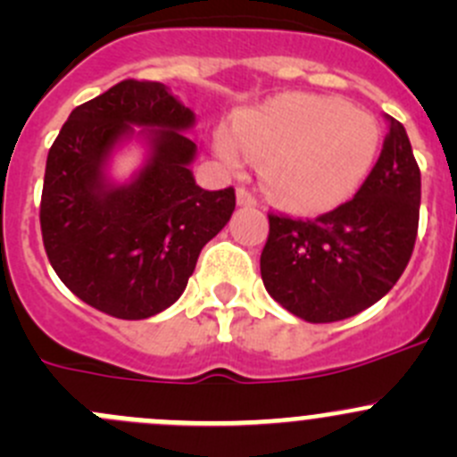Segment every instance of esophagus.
Masks as SVG:
<instances>
[{"mask_svg":"<svg viewBox=\"0 0 457 457\" xmlns=\"http://www.w3.org/2000/svg\"><path fill=\"white\" fill-rule=\"evenodd\" d=\"M237 201H238V205H245V207H254L256 205V196L252 195L250 190H247V187H238L237 190Z\"/></svg>","mask_w":457,"mask_h":457,"instance_id":"1","label":"esophagus"}]
</instances>
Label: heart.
Returning <instances> with one entry per match:
<instances>
[{
	"label": "heart",
	"mask_w": 457,
	"mask_h": 457,
	"mask_svg": "<svg viewBox=\"0 0 457 457\" xmlns=\"http://www.w3.org/2000/svg\"><path fill=\"white\" fill-rule=\"evenodd\" d=\"M380 132L367 112L343 101L289 95L241 114L216 135V152L229 168L262 161L267 192L298 212L340 205L358 190L376 161Z\"/></svg>",
	"instance_id": "1"
}]
</instances>
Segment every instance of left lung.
<instances>
[{
	"label": "left lung",
	"mask_w": 457,
	"mask_h": 457,
	"mask_svg": "<svg viewBox=\"0 0 457 457\" xmlns=\"http://www.w3.org/2000/svg\"><path fill=\"white\" fill-rule=\"evenodd\" d=\"M382 152L352 201L316 219L270 212L261 276L276 303L307 322H336L380 301L418 237L420 168L407 130L386 117Z\"/></svg>",
	"instance_id": "1"
}]
</instances>
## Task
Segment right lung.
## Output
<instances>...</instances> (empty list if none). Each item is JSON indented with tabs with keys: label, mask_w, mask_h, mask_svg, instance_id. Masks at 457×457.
<instances>
[{
	"label": "right lung",
	"mask_w": 457,
	"mask_h": 457,
	"mask_svg": "<svg viewBox=\"0 0 457 457\" xmlns=\"http://www.w3.org/2000/svg\"><path fill=\"white\" fill-rule=\"evenodd\" d=\"M132 125L146 128L151 159L128 187H110L104 161ZM195 112L159 81L123 79L77 105L48 152L39 223L62 283L104 314L141 320L186 289L201 250L237 205L234 187L203 190L186 135Z\"/></svg>",
	"instance_id": "add662e5"
}]
</instances>
